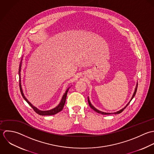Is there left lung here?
<instances>
[{
  "instance_id": "8db88e82",
  "label": "left lung",
  "mask_w": 154,
  "mask_h": 154,
  "mask_svg": "<svg viewBox=\"0 0 154 154\" xmlns=\"http://www.w3.org/2000/svg\"><path fill=\"white\" fill-rule=\"evenodd\" d=\"M137 85H138V83H137V84H136V88H135V90H134V93H133V96H132V97H131V100H130V102L126 105V106L124 107V108H123V109H122L121 110H120V111H117V112H111V113H108V112H102V111H99V110H98V109H97L96 108H95L92 105V103H91V102H90V100H89V97H88V103H89V106H91V108L93 109L94 111H96V112H97V113H99V114H103V115H109V114H120V113H121L122 112H123V111H124V109L127 106V105L129 104V103L130 102V101L132 100V99L134 97V96H135V94H136V91H137Z\"/></svg>"
}]
</instances>
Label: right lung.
Masks as SVG:
<instances>
[{
    "label": "right lung",
    "instance_id": "obj_1",
    "mask_svg": "<svg viewBox=\"0 0 154 154\" xmlns=\"http://www.w3.org/2000/svg\"><path fill=\"white\" fill-rule=\"evenodd\" d=\"M22 60H23V57H22V59H21V61L20 62V67H19V76H20V91H21V93L23 97V98L24 99V100L29 104V105L31 106V108L34 109V111L38 114L40 115V116H51V115H55L56 114H57L58 112H60L62 110L63 108V106L65 105V100H66V94H67V93L68 92V90L69 89V88H68L67 89V90L66 91L65 93H64V94L63 95L62 97L61 100L60 102V103H59V105L56 106L55 108L51 109V110H48V111H41V110H39L38 109H37V108H35V106H34L27 99V98L25 97L24 93H23V89H22V87H21V64H22Z\"/></svg>",
    "mask_w": 154,
    "mask_h": 154
}]
</instances>
